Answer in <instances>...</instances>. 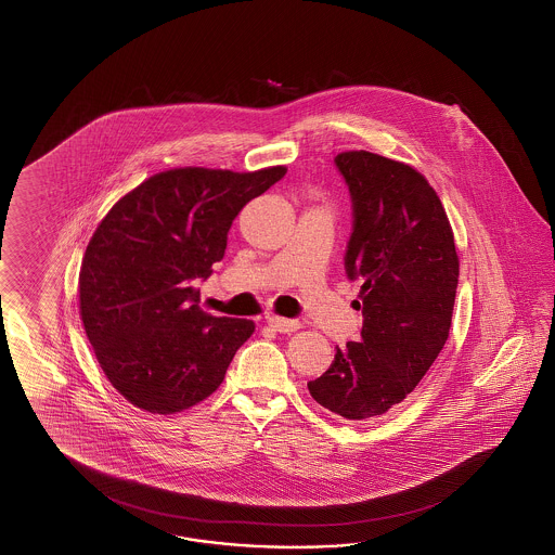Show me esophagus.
Instances as JSON below:
<instances>
[{"label":"esophagus","mask_w":555,"mask_h":555,"mask_svg":"<svg viewBox=\"0 0 555 555\" xmlns=\"http://www.w3.org/2000/svg\"><path fill=\"white\" fill-rule=\"evenodd\" d=\"M269 325L272 330L281 332V334H291V332H297L301 327V321L297 320H285V318H276V315H270Z\"/></svg>","instance_id":"obj_1"}]
</instances>
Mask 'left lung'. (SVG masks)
Segmentation results:
<instances>
[{"mask_svg": "<svg viewBox=\"0 0 555 555\" xmlns=\"http://www.w3.org/2000/svg\"><path fill=\"white\" fill-rule=\"evenodd\" d=\"M336 167L352 197L346 274L360 281L362 339L337 348L311 397L344 420L385 415L420 385L450 336L460 260L434 186L415 168L366 151Z\"/></svg>", "mask_w": 555, "mask_h": 555, "instance_id": "obj_1", "label": "left lung"}]
</instances>
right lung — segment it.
<instances>
[{"mask_svg": "<svg viewBox=\"0 0 555 555\" xmlns=\"http://www.w3.org/2000/svg\"><path fill=\"white\" fill-rule=\"evenodd\" d=\"M285 172L172 168L101 219L79 272V307L101 370L126 401L170 415L223 383L254 321L205 313L193 283L223 258L242 207Z\"/></svg>", "mask_w": 555, "mask_h": 555, "instance_id": "1", "label": "right lung"}]
</instances>
